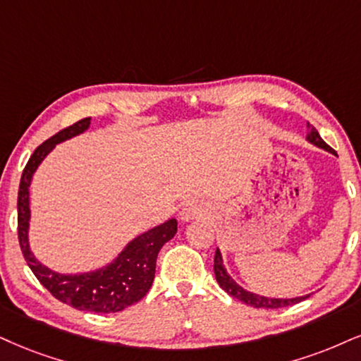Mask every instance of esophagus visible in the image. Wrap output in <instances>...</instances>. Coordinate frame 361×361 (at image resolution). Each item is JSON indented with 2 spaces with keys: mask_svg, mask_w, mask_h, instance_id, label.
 <instances>
[{
  "mask_svg": "<svg viewBox=\"0 0 361 361\" xmlns=\"http://www.w3.org/2000/svg\"><path fill=\"white\" fill-rule=\"evenodd\" d=\"M206 214V209H204L201 204L197 202H190L182 209V221H190V219H195V217H201Z\"/></svg>",
  "mask_w": 361,
  "mask_h": 361,
  "instance_id": "1",
  "label": "esophagus"
}]
</instances>
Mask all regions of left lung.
<instances>
[{
    "mask_svg": "<svg viewBox=\"0 0 361 361\" xmlns=\"http://www.w3.org/2000/svg\"><path fill=\"white\" fill-rule=\"evenodd\" d=\"M308 128H310L308 140L311 144L322 147V149L328 150V152H333L331 147L328 145L322 137H319L317 128L311 126V123H308ZM214 274H216L217 283H219V286L224 289L226 293H229L231 296L238 298V300L243 301V303L252 306V308H284V306L296 305L308 298V296H301V298H291V300H278V298H266V296H259V295H255V293L246 291V289H243L228 273H226L224 266H222V257H221L219 249H216V256H214Z\"/></svg>",
    "mask_w": 361,
    "mask_h": 361,
    "instance_id": "left-lung-1",
    "label": "left lung"
}]
</instances>
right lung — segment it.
Wrapping results in <instances>:
<instances>
[{
	"instance_id": "add662e5",
	"label": "right lung",
	"mask_w": 361,
	"mask_h": 361,
	"mask_svg": "<svg viewBox=\"0 0 361 361\" xmlns=\"http://www.w3.org/2000/svg\"><path fill=\"white\" fill-rule=\"evenodd\" d=\"M90 126V117L75 122L73 126L61 128L55 135L44 140L35 149L28 164L23 169L18 189V241L26 264L53 296L61 303L82 311L93 313H117L127 306L140 301L150 286L155 274V261L160 247L176 235L177 221L169 219L157 228L140 234L120 252L112 264L95 273L87 274H58L35 259L28 244L30 224V182L33 172L47 154L60 142L85 132Z\"/></svg>"
}]
</instances>
